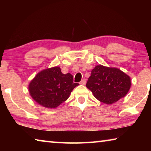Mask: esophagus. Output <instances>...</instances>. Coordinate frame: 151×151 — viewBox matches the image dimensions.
I'll return each mask as SVG.
<instances>
[{
	"label": "esophagus",
	"instance_id": "obj_1",
	"mask_svg": "<svg viewBox=\"0 0 151 151\" xmlns=\"http://www.w3.org/2000/svg\"><path fill=\"white\" fill-rule=\"evenodd\" d=\"M80 83H81V85H85L86 80H85V79H83V80L81 81Z\"/></svg>",
	"mask_w": 151,
	"mask_h": 151
}]
</instances>
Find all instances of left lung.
Returning <instances> with one entry per match:
<instances>
[{
    "mask_svg": "<svg viewBox=\"0 0 151 151\" xmlns=\"http://www.w3.org/2000/svg\"><path fill=\"white\" fill-rule=\"evenodd\" d=\"M86 86L97 100L111 104L127 95L131 80L119 68L99 65L92 70Z\"/></svg>",
    "mask_w": 151,
    "mask_h": 151,
    "instance_id": "1",
    "label": "left lung"
}]
</instances>
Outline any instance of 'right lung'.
<instances>
[{"label":"right lung","instance_id":"1","mask_svg":"<svg viewBox=\"0 0 151 151\" xmlns=\"http://www.w3.org/2000/svg\"><path fill=\"white\" fill-rule=\"evenodd\" d=\"M79 84L73 83L70 73L63 74L58 66L40 71L30 81L29 91L35 102L43 107L55 109L70 96Z\"/></svg>","mask_w":151,"mask_h":151}]
</instances>
